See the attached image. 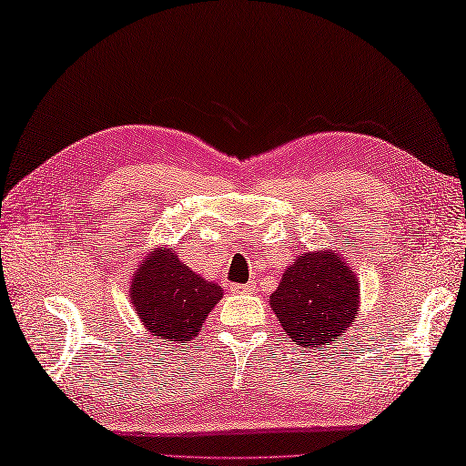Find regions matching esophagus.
Instances as JSON below:
<instances>
[{
  "instance_id": "1",
  "label": "esophagus",
  "mask_w": 466,
  "mask_h": 466,
  "mask_svg": "<svg viewBox=\"0 0 466 466\" xmlns=\"http://www.w3.org/2000/svg\"><path fill=\"white\" fill-rule=\"evenodd\" d=\"M231 292H255V282H247V285H231Z\"/></svg>"
}]
</instances>
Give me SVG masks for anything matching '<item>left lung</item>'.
<instances>
[{"instance_id": "left-lung-1", "label": "left lung", "mask_w": 466, "mask_h": 466, "mask_svg": "<svg viewBox=\"0 0 466 466\" xmlns=\"http://www.w3.org/2000/svg\"><path fill=\"white\" fill-rule=\"evenodd\" d=\"M268 304L297 346H330L360 312V282L342 255L309 251L285 268Z\"/></svg>"}]
</instances>
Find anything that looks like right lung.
<instances>
[{"mask_svg":"<svg viewBox=\"0 0 466 466\" xmlns=\"http://www.w3.org/2000/svg\"><path fill=\"white\" fill-rule=\"evenodd\" d=\"M128 292L146 332L179 346L198 336L203 320L223 299L221 287L181 263L174 247L150 248Z\"/></svg>","mask_w":466,"mask_h":466,"instance_id":"obj_1","label":"right lung"}]
</instances>
